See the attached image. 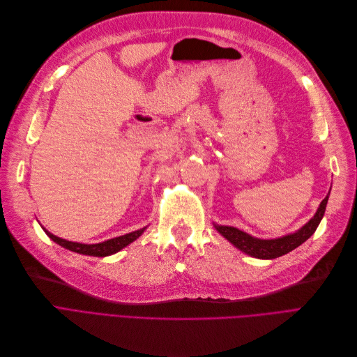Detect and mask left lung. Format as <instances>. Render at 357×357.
Segmentation results:
<instances>
[{
    "mask_svg": "<svg viewBox=\"0 0 357 357\" xmlns=\"http://www.w3.org/2000/svg\"><path fill=\"white\" fill-rule=\"evenodd\" d=\"M328 195L324 197L319 203V206L315 212V215L305 224L302 228H299L294 234H287L283 236H279V238H270V240H263V238H256L238 228L235 227H228V225H219L213 222L215 229L227 238L234 247L241 250L243 252L248 254L251 257L261 259V260H271V259H278L280 256H284V254L291 252L301 244L307 241L310 236L315 232L318 228L322 216H324L326 208H327V202H328Z\"/></svg>",
    "mask_w": 357,
    "mask_h": 357,
    "instance_id": "left-lung-1",
    "label": "left lung"
}]
</instances>
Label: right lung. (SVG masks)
Here are the masks:
<instances>
[{
    "label": "right lung",
    "mask_w": 357,
    "mask_h": 357,
    "mask_svg": "<svg viewBox=\"0 0 357 357\" xmlns=\"http://www.w3.org/2000/svg\"><path fill=\"white\" fill-rule=\"evenodd\" d=\"M145 229H146V227H144L141 229H137V231H133V232H129V234H125V235H121V236H114V238H110V240L103 241V243L82 244V243H73V241H66L63 238H59V236L50 234L47 229L43 228V231L46 232V235L49 236V238L52 240L54 243H56L58 245H61V247H63L66 250H70V251L82 254V256H93V257H107V256H112V254L121 251L122 248H125L126 245H129L130 243H133L135 240L139 238V236L144 234Z\"/></svg>",
    "instance_id": "add662e5"
}]
</instances>
